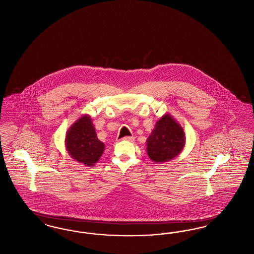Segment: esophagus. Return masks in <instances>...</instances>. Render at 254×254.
Wrapping results in <instances>:
<instances>
[{
    "instance_id": "obj_1",
    "label": "esophagus",
    "mask_w": 254,
    "mask_h": 254,
    "mask_svg": "<svg viewBox=\"0 0 254 254\" xmlns=\"http://www.w3.org/2000/svg\"><path fill=\"white\" fill-rule=\"evenodd\" d=\"M123 140H124V141H129V142H132V141L134 140V138H133L132 136H126V137L123 138Z\"/></svg>"
}]
</instances>
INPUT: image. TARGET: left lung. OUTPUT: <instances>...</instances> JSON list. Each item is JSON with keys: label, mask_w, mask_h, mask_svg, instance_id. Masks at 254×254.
Segmentation results:
<instances>
[{"label": "left lung", "mask_w": 254, "mask_h": 254, "mask_svg": "<svg viewBox=\"0 0 254 254\" xmlns=\"http://www.w3.org/2000/svg\"><path fill=\"white\" fill-rule=\"evenodd\" d=\"M146 144L147 154L153 162H168L182 152L184 147L183 127L166 114L156 124Z\"/></svg>", "instance_id": "obj_1"}]
</instances>
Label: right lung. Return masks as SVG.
<instances>
[{"label":"right lung","mask_w":254,"mask_h":254,"mask_svg":"<svg viewBox=\"0 0 254 254\" xmlns=\"http://www.w3.org/2000/svg\"><path fill=\"white\" fill-rule=\"evenodd\" d=\"M65 144L71 158L87 166H92L98 162L105 147L98 140L88 115L82 116L69 128Z\"/></svg>","instance_id":"add662e5"}]
</instances>
